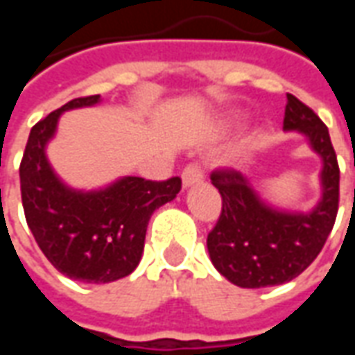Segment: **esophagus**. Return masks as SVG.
Masks as SVG:
<instances>
[{
  "label": "esophagus",
  "mask_w": 355,
  "mask_h": 355,
  "mask_svg": "<svg viewBox=\"0 0 355 355\" xmlns=\"http://www.w3.org/2000/svg\"><path fill=\"white\" fill-rule=\"evenodd\" d=\"M201 180H203V169L198 163H190L188 167H184V171H182V186L184 188L200 184Z\"/></svg>",
  "instance_id": "1"
}]
</instances>
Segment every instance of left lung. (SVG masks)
<instances>
[{"instance_id":"left-lung-1","label":"left lung","mask_w":355,"mask_h":355,"mask_svg":"<svg viewBox=\"0 0 355 355\" xmlns=\"http://www.w3.org/2000/svg\"><path fill=\"white\" fill-rule=\"evenodd\" d=\"M283 131L304 135L321 157V198L313 209L302 213L270 205L239 171L211 175L223 196V213L207 236L209 257L228 282L243 289L282 285L302 274L325 245L338 211L340 171L325 123L287 94Z\"/></svg>"}]
</instances>
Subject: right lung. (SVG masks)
I'll return each instance as SVG.
<instances>
[{
	"instance_id": "add662e5",
	"label": "right lung",
	"mask_w": 355,
	"mask_h": 355,
	"mask_svg": "<svg viewBox=\"0 0 355 355\" xmlns=\"http://www.w3.org/2000/svg\"><path fill=\"white\" fill-rule=\"evenodd\" d=\"M101 94L81 96L51 112L30 131L20 162V193L28 228L60 274L85 283H110L139 266L150 216L180 192V178L162 182L117 178L106 188L76 190L51 167L45 148L60 116L94 106Z\"/></svg>"
}]
</instances>
